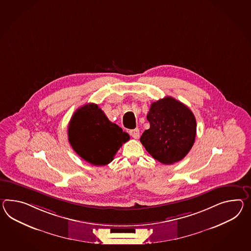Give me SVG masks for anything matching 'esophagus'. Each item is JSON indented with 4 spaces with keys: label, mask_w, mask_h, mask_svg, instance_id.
Segmentation results:
<instances>
[{
    "label": "esophagus",
    "mask_w": 251,
    "mask_h": 251,
    "mask_svg": "<svg viewBox=\"0 0 251 251\" xmlns=\"http://www.w3.org/2000/svg\"><path fill=\"white\" fill-rule=\"evenodd\" d=\"M129 135L134 138V139H139L140 137V129L139 128H134V129H130L129 131Z\"/></svg>",
    "instance_id": "obj_1"
}]
</instances>
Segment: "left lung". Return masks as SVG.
Wrapping results in <instances>:
<instances>
[{
  "instance_id": "left-lung-1",
  "label": "left lung",
  "mask_w": 251,
  "mask_h": 251,
  "mask_svg": "<svg viewBox=\"0 0 251 251\" xmlns=\"http://www.w3.org/2000/svg\"><path fill=\"white\" fill-rule=\"evenodd\" d=\"M147 120L151 127L141 135V142L148 152L167 165L183 159L195 141L192 111L176 99L165 97L151 104Z\"/></svg>"
}]
</instances>
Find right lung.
Returning a JSON list of instances; mask_svg holds the SVG:
<instances>
[{"instance_id": "1", "label": "right lung", "mask_w": 251, "mask_h": 251, "mask_svg": "<svg viewBox=\"0 0 251 251\" xmlns=\"http://www.w3.org/2000/svg\"><path fill=\"white\" fill-rule=\"evenodd\" d=\"M68 137L74 151L95 166L109 164L123 143L129 140L128 133L110 122L94 103L85 104L74 112Z\"/></svg>"}]
</instances>
